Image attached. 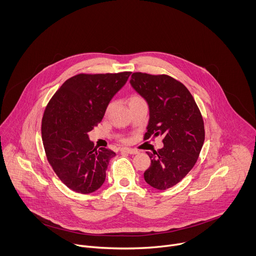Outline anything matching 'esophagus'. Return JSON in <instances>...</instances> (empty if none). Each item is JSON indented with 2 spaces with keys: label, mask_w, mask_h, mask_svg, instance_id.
I'll list each match as a JSON object with an SVG mask.
<instances>
[{
  "label": "esophagus",
  "mask_w": 256,
  "mask_h": 256,
  "mask_svg": "<svg viewBox=\"0 0 256 256\" xmlns=\"http://www.w3.org/2000/svg\"><path fill=\"white\" fill-rule=\"evenodd\" d=\"M120 152H126V153H128V154H138V151L134 150V149H130V148H120Z\"/></svg>",
  "instance_id": "34e87169"
}]
</instances>
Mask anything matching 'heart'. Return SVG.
I'll use <instances>...</instances> for the list:
<instances>
[{"label": "heart", "instance_id": "b5f03b06", "mask_svg": "<svg viewBox=\"0 0 256 256\" xmlns=\"http://www.w3.org/2000/svg\"><path fill=\"white\" fill-rule=\"evenodd\" d=\"M128 103L130 108H132V107H134V106H138V105H140V104H146V100L144 99L142 96H140V95H138V94H134V95H132V96L128 99ZM112 105H114V103L110 102V103H109V104L106 106V109H105V114H106V116L109 114V112L112 110ZM124 142H128L126 138H124Z\"/></svg>", "mask_w": 256, "mask_h": 256}]
</instances>
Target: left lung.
<instances>
[{
	"instance_id": "8db88e82",
	"label": "left lung",
	"mask_w": 256,
	"mask_h": 256,
	"mask_svg": "<svg viewBox=\"0 0 256 256\" xmlns=\"http://www.w3.org/2000/svg\"><path fill=\"white\" fill-rule=\"evenodd\" d=\"M130 83L150 108L144 140L163 136L164 147L148 153L151 165L144 177L152 188L165 190L184 179L196 163L204 140L202 116L188 89L168 75L136 72Z\"/></svg>"
}]
</instances>
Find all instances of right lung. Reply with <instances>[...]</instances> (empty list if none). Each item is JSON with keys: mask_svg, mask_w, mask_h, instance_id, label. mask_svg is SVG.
Wrapping results in <instances>:
<instances>
[{"mask_svg": "<svg viewBox=\"0 0 256 256\" xmlns=\"http://www.w3.org/2000/svg\"><path fill=\"white\" fill-rule=\"evenodd\" d=\"M130 74H78L60 86L46 107L42 122L46 155L72 192L91 194L105 181L109 160L116 153L94 147L88 132L100 124L109 101Z\"/></svg>", "mask_w": 256, "mask_h": 256, "instance_id": "1", "label": "right lung"}]
</instances>
